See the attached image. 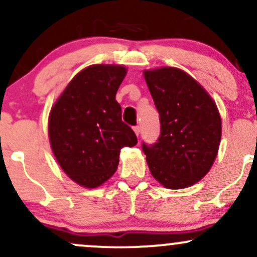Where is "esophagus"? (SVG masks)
<instances>
[{
  "instance_id": "esophagus-1",
  "label": "esophagus",
  "mask_w": 257,
  "mask_h": 257,
  "mask_svg": "<svg viewBox=\"0 0 257 257\" xmlns=\"http://www.w3.org/2000/svg\"><path fill=\"white\" fill-rule=\"evenodd\" d=\"M133 131H134L135 135H137V137H139V135H140V126H139V125L134 126V128H133Z\"/></svg>"
}]
</instances>
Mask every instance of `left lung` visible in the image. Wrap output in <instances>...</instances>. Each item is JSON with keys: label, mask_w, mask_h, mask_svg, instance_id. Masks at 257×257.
<instances>
[{"label": "left lung", "mask_w": 257, "mask_h": 257, "mask_svg": "<svg viewBox=\"0 0 257 257\" xmlns=\"http://www.w3.org/2000/svg\"><path fill=\"white\" fill-rule=\"evenodd\" d=\"M159 112L161 135L143 144L152 176L170 190L202 180L216 159L222 123L216 102L199 82L178 67L144 70Z\"/></svg>", "instance_id": "1"}]
</instances>
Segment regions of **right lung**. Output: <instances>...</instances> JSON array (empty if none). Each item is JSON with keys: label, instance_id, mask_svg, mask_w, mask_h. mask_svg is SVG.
Returning <instances> with one entry per match:
<instances>
[{"label": "right lung", "instance_id": "add662e5", "mask_svg": "<svg viewBox=\"0 0 257 257\" xmlns=\"http://www.w3.org/2000/svg\"><path fill=\"white\" fill-rule=\"evenodd\" d=\"M124 65L95 64L73 77L53 104L48 117L52 151L72 181L95 188L116 173L120 149L138 144L122 122L116 93L126 75Z\"/></svg>", "mask_w": 257, "mask_h": 257}]
</instances>
